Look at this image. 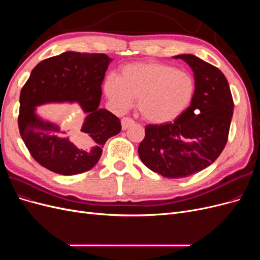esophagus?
I'll return each mask as SVG.
<instances>
[{
    "label": "esophagus",
    "instance_id": "obj_1",
    "mask_svg": "<svg viewBox=\"0 0 260 260\" xmlns=\"http://www.w3.org/2000/svg\"><path fill=\"white\" fill-rule=\"evenodd\" d=\"M133 123H135V121H133L131 118L124 117L121 119V128H122V130H125V129H128Z\"/></svg>",
    "mask_w": 260,
    "mask_h": 260
}]
</instances>
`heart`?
Masks as SVG:
<instances>
[{"label":"heart","instance_id":"b5f03b06","mask_svg":"<svg viewBox=\"0 0 260 260\" xmlns=\"http://www.w3.org/2000/svg\"><path fill=\"white\" fill-rule=\"evenodd\" d=\"M106 98L118 113H124L137 99L144 119L161 124L176 120L191 104L195 80L185 70L159 61L133 62L108 76L103 84Z\"/></svg>","mask_w":260,"mask_h":260}]
</instances>
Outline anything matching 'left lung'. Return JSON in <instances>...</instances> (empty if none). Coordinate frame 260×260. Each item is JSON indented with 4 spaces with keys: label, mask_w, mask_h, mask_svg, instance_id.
Here are the masks:
<instances>
[{
    "label": "left lung",
    "mask_w": 260,
    "mask_h": 260,
    "mask_svg": "<svg viewBox=\"0 0 260 260\" xmlns=\"http://www.w3.org/2000/svg\"><path fill=\"white\" fill-rule=\"evenodd\" d=\"M182 59L194 73L190 106L174 122L148 124L138 153L145 166L162 177L177 179L207 168L226 144L233 100L224 75L192 54Z\"/></svg>",
    "instance_id": "left-lung-1"
}]
</instances>
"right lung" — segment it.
Segmentation results:
<instances>
[{
	"label": "right lung",
	"instance_id": "right-lung-1",
	"mask_svg": "<svg viewBox=\"0 0 260 260\" xmlns=\"http://www.w3.org/2000/svg\"><path fill=\"white\" fill-rule=\"evenodd\" d=\"M113 58L105 54L65 52L32 69L19 98L18 127L31 156L55 174L73 176L95 166L106 141L121 130L119 118L100 108L103 82ZM51 103H77L86 115L72 138L58 124L43 120L36 107Z\"/></svg>",
	"mask_w": 260,
	"mask_h": 260
}]
</instances>
